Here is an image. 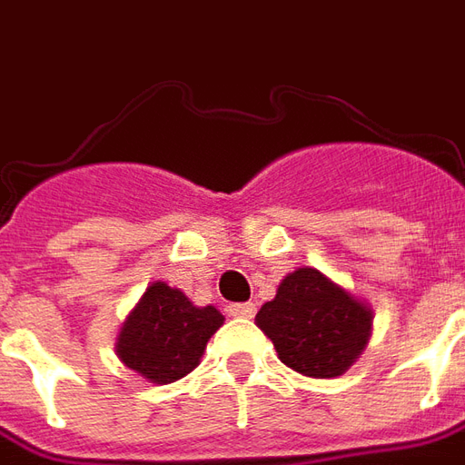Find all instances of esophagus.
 <instances>
[{
    "label": "esophagus",
    "instance_id": "1",
    "mask_svg": "<svg viewBox=\"0 0 465 465\" xmlns=\"http://www.w3.org/2000/svg\"><path fill=\"white\" fill-rule=\"evenodd\" d=\"M226 312L232 313V316H236V319H252L253 313H256V303H232Z\"/></svg>",
    "mask_w": 465,
    "mask_h": 465
}]
</instances>
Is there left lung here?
Segmentation results:
<instances>
[{"instance_id":"1","label":"left lung","mask_w":465,"mask_h":465,"mask_svg":"<svg viewBox=\"0 0 465 465\" xmlns=\"http://www.w3.org/2000/svg\"><path fill=\"white\" fill-rule=\"evenodd\" d=\"M283 366L309 379H336L356 363L373 331V309L312 266L286 273L256 313Z\"/></svg>"}]
</instances>
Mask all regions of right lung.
<instances>
[{
    "label": "right lung",
    "instance_id": "1",
    "mask_svg": "<svg viewBox=\"0 0 465 465\" xmlns=\"http://www.w3.org/2000/svg\"><path fill=\"white\" fill-rule=\"evenodd\" d=\"M223 323L216 306H196L182 289L153 282L124 319L114 351L126 369L156 386L192 373Z\"/></svg>",
    "mask_w": 465,
    "mask_h": 465
}]
</instances>
